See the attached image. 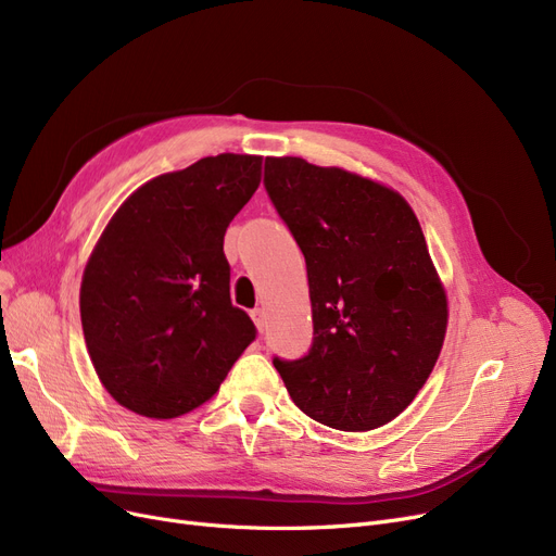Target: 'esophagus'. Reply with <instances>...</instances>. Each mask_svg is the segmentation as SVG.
Returning <instances> with one entry per match:
<instances>
[{"mask_svg": "<svg viewBox=\"0 0 556 556\" xmlns=\"http://www.w3.org/2000/svg\"><path fill=\"white\" fill-rule=\"evenodd\" d=\"M252 320H254L256 329L263 331V329H265V311H263V308H254V311H252Z\"/></svg>", "mask_w": 556, "mask_h": 556, "instance_id": "esophagus-1", "label": "esophagus"}]
</instances>
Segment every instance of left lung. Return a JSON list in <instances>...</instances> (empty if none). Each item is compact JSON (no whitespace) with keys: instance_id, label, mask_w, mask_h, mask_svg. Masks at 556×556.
Masks as SVG:
<instances>
[{"instance_id":"left-lung-1","label":"left lung","mask_w":556,"mask_h":556,"mask_svg":"<svg viewBox=\"0 0 556 556\" xmlns=\"http://www.w3.org/2000/svg\"><path fill=\"white\" fill-rule=\"evenodd\" d=\"M265 190L306 261L313 345L279 361L306 416L343 431L397 418L437 366L447 293L397 190L300 156L265 159Z\"/></svg>"}]
</instances>
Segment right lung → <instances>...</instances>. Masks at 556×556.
Here are the masks:
<instances>
[{"label": "right lung", "mask_w": 556, "mask_h": 556, "mask_svg": "<svg viewBox=\"0 0 556 556\" xmlns=\"http://www.w3.org/2000/svg\"><path fill=\"white\" fill-rule=\"evenodd\" d=\"M263 156H206L136 188L81 277L92 368L129 412L170 420L208 402L254 341L231 304L225 231L261 184Z\"/></svg>", "instance_id": "obj_1"}]
</instances>
